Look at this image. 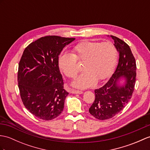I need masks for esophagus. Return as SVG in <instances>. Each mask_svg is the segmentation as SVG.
I'll return each mask as SVG.
<instances>
[{
  "label": "esophagus",
  "mask_w": 150,
  "mask_h": 150,
  "mask_svg": "<svg viewBox=\"0 0 150 150\" xmlns=\"http://www.w3.org/2000/svg\"><path fill=\"white\" fill-rule=\"evenodd\" d=\"M70 93H73V94H82L83 92L82 91H79V90H75V89H71L70 91Z\"/></svg>",
  "instance_id": "obj_1"
}]
</instances>
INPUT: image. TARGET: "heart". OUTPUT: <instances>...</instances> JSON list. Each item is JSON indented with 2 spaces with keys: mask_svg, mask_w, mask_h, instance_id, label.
I'll return each mask as SVG.
<instances>
[{
  "mask_svg": "<svg viewBox=\"0 0 150 150\" xmlns=\"http://www.w3.org/2000/svg\"><path fill=\"white\" fill-rule=\"evenodd\" d=\"M73 54L64 52L58 59L59 68L69 78H74L79 69L77 60L83 62V73L71 85L84 89L95 85L96 81L105 80L112 74L117 61V50L110 41H85L73 48Z\"/></svg>",
  "mask_w": 150,
  "mask_h": 150,
  "instance_id": "1",
  "label": "heart"
}]
</instances>
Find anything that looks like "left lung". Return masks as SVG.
<instances>
[{
  "instance_id": "8db88e82",
  "label": "left lung",
  "mask_w": 150,
  "mask_h": 150,
  "mask_svg": "<svg viewBox=\"0 0 150 150\" xmlns=\"http://www.w3.org/2000/svg\"><path fill=\"white\" fill-rule=\"evenodd\" d=\"M110 37L120 54L119 62L109 81L95 90V99L89 109L93 116L100 120L112 118L123 109L132 98L136 80V62L130 47L120 38ZM123 78L125 83L120 85Z\"/></svg>"
}]
</instances>
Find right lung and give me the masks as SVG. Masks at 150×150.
<instances>
[{
    "instance_id": "right-lung-1",
    "label": "right lung",
    "mask_w": 150,
    "mask_h": 150,
    "mask_svg": "<svg viewBox=\"0 0 150 150\" xmlns=\"http://www.w3.org/2000/svg\"><path fill=\"white\" fill-rule=\"evenodd\" d=\"M75 40L45 36L29 44L23 51L18 71L20 96L26 109L40 119L53 120L63 110L69 93L64 89L59 55Z\"/></svg>"
}]
</instances>
